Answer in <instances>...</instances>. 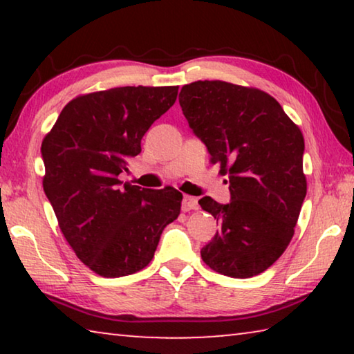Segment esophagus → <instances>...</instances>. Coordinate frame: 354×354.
I'll return each mask as SVG.
<instances>
[{"label":"esophagus","mask_w":354,"mask_h":354,"mask_svg":"<svg viewBox=\"0 0 354 354\" xmlns=\"http://www.w3.org/2000/svg\"><path fill=\"white\" fill-rule=\"evenodd\" d=\"M198 207V200L195 198V196H189L185 195L183 198V205H181V209L184 212H189L192 211V209H196Z\"/></svg>","instance_id":"1"}]
</instances>
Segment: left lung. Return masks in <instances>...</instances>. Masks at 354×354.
Masks as SVG:
<instances>
[{"label":"left lung","mask_w":354,"mask_h":354,"mask_svg":"<svg viewBox=\"0 0 354 354\" xmlns=\"http://www.w3.org/2000/svg\"><path fill=\"white\" fill-rule=\"evenodd\" d=\"M179 104L211 162L230 175L227 205L198 201L220 223L201 259L225 277H256L290 243L306 196L301 131L268 93L225 81L185 84Z\"/></svg>","instance_id":"obj_1"}]
</instances>
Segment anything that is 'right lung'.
<instances>
[{
	"label": "right lung",
	"instance_id": "add662e5",
	"mask_svg": "<svg viewBox=\"0 0 354 354\" xmlns=\"http://www.w3.org/2000/svg\"><path fill=\"white\" fill-rule=\"evenodd\" d=\"M178 86L115 87L80 95L41 142L44 190L64 237L100 277H128L151 262L183 194L142 189L118 175L149 127L175 104Z\"/></svg>",
	"mask_w": 354,
	"mask_h": 354
}]
</instances>
